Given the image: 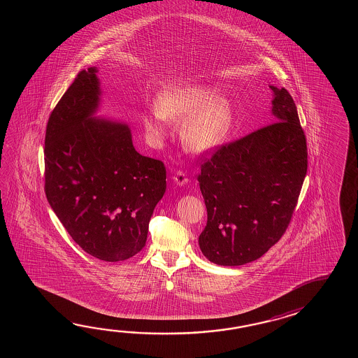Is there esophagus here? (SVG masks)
I'll return each instance as SVG.
<instances>
[{"instance_id":"esophagus-1","label":"esophagus","mask_w":358,"mask_h":358,"mask_svg":"<svg viewBox=\"0 0 358 358\" xmlns=\"http://www.w3.org/2000/svg\"><path fill=\"white\" fill-rule=\"evenodd\" d=\"M173 180L176 182V185L179 187H184L187 182H188V178L185 176V174L182 171H176V176L173 178Z\"/></svg>"}]
</instances>
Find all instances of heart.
<instances>
[{
  "mask_svg": "<svg viewBox=\"0 0 358 358\" xmlns=\"http://www.w3.org/2000/svg\"><path fill=\"white\" fill-rule=\"evenodd\" d=\"M156 110L143 116V128L153 143L168 133L169 122L179 124L182 148L207 153L222 143L234 122L231 101L210 85L170 87L159 93Z\"/></svg>",
  "mask_w": 358,
  "mask_h": 358,
  "instance_id": "heart-1",
  "label": "heart"
}]
</instances>
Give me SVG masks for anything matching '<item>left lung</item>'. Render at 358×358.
Instances as JSON below:
<instances>
[{
    "label": "left lung",
    "instance_id": "8db88e82",
    "mask_svg": "<svg viewBox=\"0 0 358 358\" xmlns=\"http://www.w3.org/2000/svg\"><path fill=\"white\" fill-rule=\"evenodd\" d=\"M274 124L222 145L201 168L207 224L198 243L207 259L241 266L265 255L288 228L307 174L297 106L270 85Z\"/></svg>",
    "mask_w": 358,
    "mask_h": 358
}]
</instances>
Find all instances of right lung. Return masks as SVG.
Segmentation results:
<instances>
[{"label":"right lung","mask_w":358,"mask_h":358,"mask_svg":"<svg viewBox=\"0 0 358 358\" xmlns=\"http://www.w3.org/2000/svg\"><path fill=\"white\" fill-rule=\"evenodd\" d=\"M97 74L96 66L82 70L48 119L45 188L74 242L96 259L117 262L145 247L166 170L136 151L127 122L97 116Z\"/></svg>","instance_id":"add662e5"}]
</instances>
